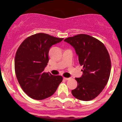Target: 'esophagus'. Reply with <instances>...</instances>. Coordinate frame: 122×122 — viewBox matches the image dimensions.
Listing matches in <instances>:
<instances>
[{
    "label": "esophagus",
    "instance_id": "esophagus-1",
    "mask_svg": "<svg viewBox=\"0 0 122 122\" xmlns=\"http://www.w3.org/2000/svg\"><path fill=\"white\" fill-rule=\"evenodd\" d=\"M64 79L66 81L70 80V77H64Z\"/></svg>",
    "mask_w": 122,
    "mask_h": 122
}]
</instances>
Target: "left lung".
Returning <instances> with one entry per match:
<instances>
[{"mask_svg":"<svg viewBox=\"0 0 122 122\" xmlns=\"http://www.w3.org/2000/svg\"><path fill=\"white\" fill-rule=\"evenodd\" d=\"M65 41L75 49L82 76L76 77L77 86L71 91L76 98L90 101L95 98L107 84L111 70V59L104 44L87 34L66 38Z\"/></svg>","mask_w":122,"mask_h":122,"instance_id":"obj_1","label":"left lung"}]
</instances>
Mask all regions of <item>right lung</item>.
Returning <instances> with one entry per match:
<instances>
[{"mask_svg": "<svg viewBox=\"0 0 122 122\" xmlns=\"http://www.w3.org/2000/svg\"><path fill=\"white\" fill-rule=\"evenodd\" d=\"M63 38L44 33L29 36L18 48L15 59V70L19 85L29 97L41 100L52 96L63 80L61 76L45 72L52 45Z\"/></svg>", "mask_w": 122, "mask_h": 122, "instance_id": "add662e5", "label": "right lung"}]
</instances>
